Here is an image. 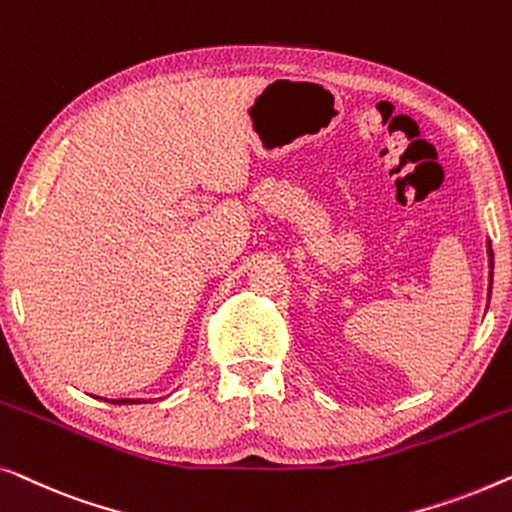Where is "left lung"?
<instances>
[{"label": "left lung", "mask_w": 512, "mask_h": 512, "mask_svg": "<svg viewBox=\"0 0 512 512\" xmlns=\"http://www.w3.org/2000/svg\"><path fill=\"white\" fill-rule=\"evenodd\" d=\"M489 262H492V248H489ZM489 290H492V287H489Z\"/></svg>", "instance_id": "8db88e82"}]
</instances>
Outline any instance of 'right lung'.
I'll return each instance as SVG.
<instances>
[{"label": "right lung", "instance_id": "obj_1", "mask_svg": "<svg viewBox=\"0 0 512 512\" xmlns=\"http://www.w3.org/2000/svg\"><path fill=\"white\" fill-rule=\"evenodd\" d=\"M111 403H139V399H118V401H111Z\"/></svg>", "mask_w": 512, "mask_h": 512}]
</instances>
